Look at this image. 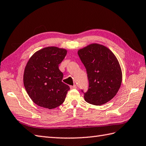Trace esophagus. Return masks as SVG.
Here are the masks:
<instances>
[{
	"instance_id": "34e87169",
	"label": "esophagus",
	"mask_w": 146,
	"mask_h": 146,
	"mask_svg": "<svg viewBox=\"0 0 146 146\" xmlns=\"http://www.w3.org/2000/svg\"><path fill=\"white\" fill-rule=\"evenodd\" d=\"M70 88L71 89H76L77 88V86L76 85H74V86H70Z\"/></svg>"
}]
</instances>
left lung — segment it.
Wrapping results in <instances>:
<instances>
[{"mask_svg": "<svg viewBox=\"0 0 146 146\" xmlns=\"http://www.w3.org/2000/svg\"><path fill=\"white\" fill-rule=\"evenodd\" d=\"M85 66L89 89L84 99L91 104L100 106L111 100L117 93L122 82V71L114 54L108 48L92 44L78 51Z\"/></svg>", "mask_w": 146, "mask_h": 146, "instance_id": "8db88e82", "label": "left lung"}]
</instances>
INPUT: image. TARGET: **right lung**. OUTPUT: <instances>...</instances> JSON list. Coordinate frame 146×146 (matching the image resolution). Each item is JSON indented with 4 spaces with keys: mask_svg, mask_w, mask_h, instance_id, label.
<instances>
[{
    "mask_svg": "<svg viewBox=\"0 0 146 146\" xmlns=\"http://www.w3.org/2000/svg\"><path fill=\"white\" fill-rule=\"evenodd\" d=\"M67 50L56 47H48L36 52L25 66L24 84L35 104L52 109L64 102L69 86L62 81L63 73L59 65Z\"/></svg>",
    "mask_w": 146,
    "mask_h": 146,
    "instance_id": "add662e5",
    "label": "right lung"
}]
</instances>
